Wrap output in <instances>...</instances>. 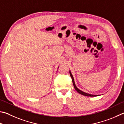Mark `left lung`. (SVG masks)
Wrapping results in <instances>:
<instances>
[{"instance_id": "1", "label": "left lung", "mask_w": 124, "mask_h": 124, "mask_svg": "<svg viewBox=\"0 0 124 124\" xmlns=\"http://www.w3.org/2000/svg\"><path fill=\"white\" fill-rule=\"evenodd\" d=\"M69 73H70V75L71 78V79H72V81H73V84L74 85V88L75 89V90L76 91H77L78 93H80L81 94V95H85V96H98V95H93V94H90L88 93H85V92H84L81 91L76 86L75 84V82H74V78L73 75H72V74L71 73L70 71H69Z\"/></svg>"}]
</instances>
